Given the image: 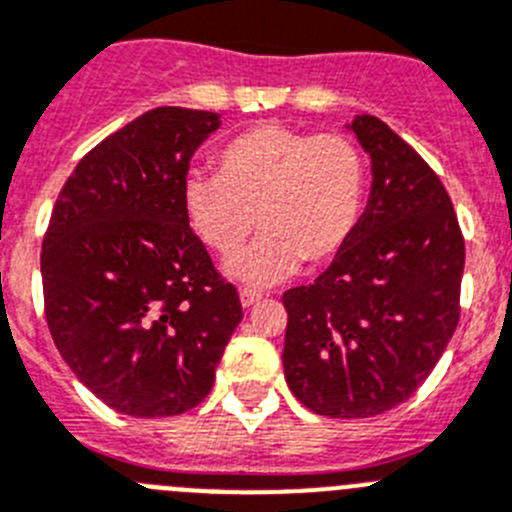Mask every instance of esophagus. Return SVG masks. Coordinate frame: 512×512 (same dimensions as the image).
<instances>
[{"label": "esophagus", "instance_id": "34e87169", "mask_svg": "<svg viewBox=\"0 0 512 512\" xmlns=\"http://www.w3.org/2000/svg\"><path fill=\"white\" fill-rule=\"evenodd\" d=\"M262 300V295L260 293H255V290H250V288H242L240 290V303H242V308H252V305H257Z\"/></svg>", "mask_w": 512, "mask_h": 512}]
</instances>
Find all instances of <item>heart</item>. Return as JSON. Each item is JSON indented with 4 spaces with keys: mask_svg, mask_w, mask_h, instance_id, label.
Instances as JSON below:
<instances>
[{
    "mask_svg": "<svg viewBox=\"0 0 512 512\" xmlns=\"http://www.w3.org/2000/svg\"><path fill=\"white\" fill-rule=\"evenodd\" d=\"M219 174L191 171L181 202L199 240L234 257L260 227L262 237L227 267L255 288L280 283L300 262L318 267L341 255L364 207L366 166L351 138L257 123L217 156Z\"/></svg>",
    "mask_w": 512,
    "mask_h": 512,
    "instance_id": "heart-1",
    "label": "heart"
}]
</instances>
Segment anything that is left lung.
Here are the masks:
<instances>
[{
  "mask_svg": "<svg viewBox=\"0 0 512 512\" xmlns=\"http://www.w3.org/2000/svg\"><path fill=\"white\" fill-rule=\"evenodd\" d=\"M371 159L356 232L313 285L283 295V369L300 404L384 414L432 374L460 321L465 240L442 181L384 121L346 123Z\"/></svg>",
  "mask_w": 512,
  "mask_h": 512,
  "instance_id": "8db88e82",
  "label": "left lung"
}]
</instances>
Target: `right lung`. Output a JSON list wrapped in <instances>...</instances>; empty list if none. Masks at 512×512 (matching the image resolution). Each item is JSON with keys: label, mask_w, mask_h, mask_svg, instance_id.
<instances>
[{"label": "right lung", "mask_w": 512, "mask_h": 512, "mask_svg": "<svg viewBox=\"0 0 512 512\" xmlns=\"http://www.w3.org/2000/svg\"><path fill=\"white\" fill-rule=\"evenodd\" d=\"M219 126L209 111L143 113L83 156L52 207L40 262L52 341L128 417L197 407L242 321L181 202L191 156Z\"/></svg>", "instance_id": "right-lung-1"}]
</instances>
